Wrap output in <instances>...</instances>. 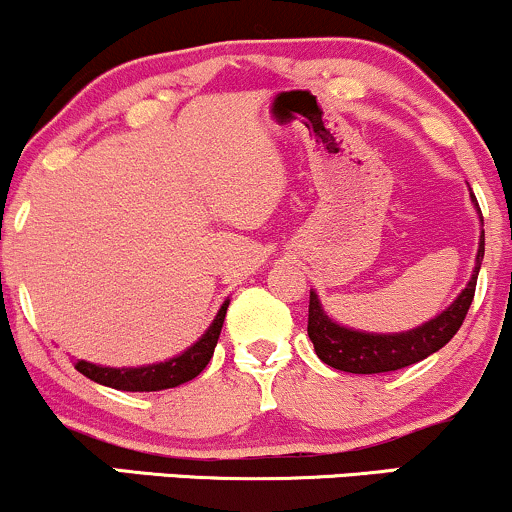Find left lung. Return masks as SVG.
I'll return each mask as SVG.
<instances>
[{
	"label": "left lung",
	"mask_w": 512,
	"mask_h": 512,
	"mask_svg": "<svg viewBox=\"0 0 512 512\" xmlns=\"http://www.w3.org/2000/svg\"><path fill=\"white\" fill-rule=\"evenodd\" d=\"M472 197L474 209H477L481 226V209L477 197ZM484 260V231L479 236L477 260H474L472 276H469L467 286L460 291V296L452 301L448 308L440 310L436 317L424 322V325L414 327L407 332H363L354 327L339 325L322 308L317 293L310 289V308H308V337L315 346V354L320 356L322 363L327 366L344 370V373L358 375H373V373H390L404 366H411L416 361H424L426 356L436 354L445 344L455 337L460 330L464 315H467L469 305H472L474 289H477V276Z\"/></svg>",
	"instance_id": "left-lung-1"
}]
</instances>
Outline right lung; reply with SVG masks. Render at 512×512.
<instances>
[{
	"label": "right lung",
	"instance_id": "right-lung-1",
	"mask_svg": "<svg viewBox=\"0 0 512 512\" xmlns=\"http://www.w3.org/2000/svg\"><path fill=\"white\" fill-rule=\"evenodd\" d=\"M228 298L216 313L214 322L207 327V332L197 339L195 344L187 346L185 351L178 356L168 358L161 363H149V366H137V368H110V366H98L91 361H79L76 370L86 378H91L93 383L113 387V390L122 392H158L168 390V387H178L182 383H190L192 378H197L207 363L214 356L216 342H219V334L226 320L228 310Z\"/></svg>",
	"mask_w": 512,
	"mask_h": 512
}]
</instances>
